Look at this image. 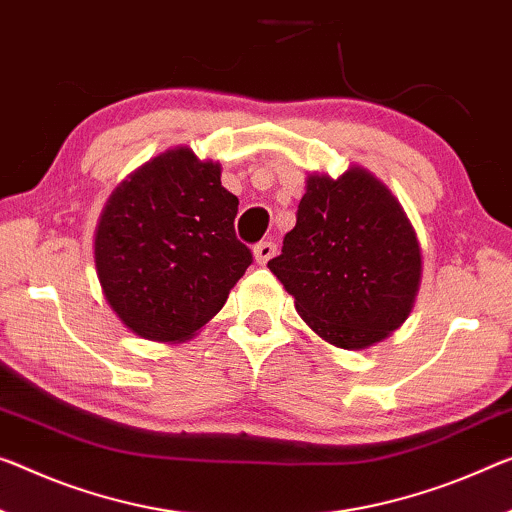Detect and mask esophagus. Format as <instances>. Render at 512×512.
I'll use <instances>...</instances> for the list:
<instances>
[{
    "instance_id": "34e87169",
    "label": "esophagus",
    "mask_w": 512,
    "mask_h": 512,
    "mask_svg": "<svg viewBox=\"0 0 512 512\" xmlns=\"http://www.w3.org/2000/svg\"><path fill=\"white\" fill-rule=\"evenodd\" d=\"M274 254H277V242H272V240H263L254 247V256H256L258 265H265Z\"/></svg>"
}]
</instances>
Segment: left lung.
I'll return each instance as SVG.
<instances>
[{
    "label": "left lung",
    "mask_w": 512,
    "mask_h": 512,
    "mask_svg": "<svg viewBox=\"0 0 512 512\" xmlns=\"http://www.w3.org/2000/svg\"><path fill=\"white\" fill-rule=\"evenodd\" d=\"M267 267L313 332L359 350L410 316L421 249L393 194L355 167L336 180L309 176L295 229Z\"/></svg>",
    "instance_id": "8db88e82"
}]
</instances>
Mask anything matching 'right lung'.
<instances>
[{"label": "right lung", "instance_id": "add662e5", "mask_svg": "<svg viewBox=\"0 0 512 512\" xmlns=\"http://www.w3.org/2000/svg\"><path fill=\"white\" fill-rule=\"evenodd\" d=\"M190 148L141 167L112 194L96 233L98 279L125 325L183 341L222 309L254 261L235 235L238 196Z\"/></svg>", "mask_w": 512, "mask_h": 512}]
</instances>
